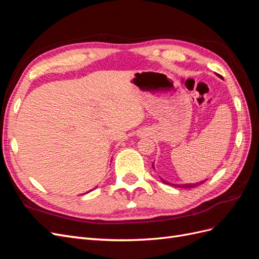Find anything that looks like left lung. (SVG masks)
Segmentation results:
<instances>
[{
  "mask_svg": "<svg viewBox=\"0 0 259 259\" xmlns=\"http://www.w3.org/2000/svg\"><path fill=\"white\" fill-rule=\"evenodd\" d=\"M219 76H221V75H219ZM152 166H153V165H152ZM161 180H162L163 184L170 185L169 183L166 182V180H164V179H162V178H161ZM200 184H203V182H200V183H197V184H185V185H173V186H175V187H180V188H194V187L199 186Z\"/></svg>",
  "mask_w": 259,
  "mask_h": 259,
  "instance_id": "1",
  "label": "left lung"
}]
</instances>
